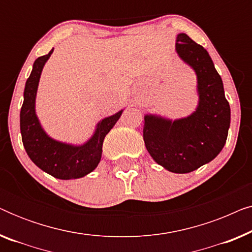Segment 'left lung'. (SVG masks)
<instances>
[{"label":"left lung","mask_w":252,"mask_h":252,"mask_svg":"<svg viewBox=\"0 0 252 252\" xmlns=\"http://www.w3.org/2000/svg\"><path fill=\"white\" fill-rule=\"evenodd\" d=\"M175 50L197 75L198 105L190 116L175 120L146 115L143 140L157 164L182 174L197 170L222 150L230 125V108L221 77L208 51L185 33L178 34Z\"/></svg>","instance_id":"8db88e82"}]
</instances>
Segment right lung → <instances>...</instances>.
Instances as JSON below:
<instances>
[{"label":"right lung","instance_id":"obj_1","mask_svg":"<svg viewBox=\"0 0 252 252\" xmlns=\"http://www.w3.org/2000/svg\"><path fill=\"white\" fill-rule=\"evenodd\" d=\"M53 51L54 49H51L48 55L36 58L26 81L20 110V133L24 148L37 167L62 180L79 179L97 167L102 157L104 137L118 122L123 110L102 119L93 136L81 146H72L51 139L41 127L36 117L35 97L41 72Z\"/></svg>","mask_w":252,"mask_h":252}]
</instances>
